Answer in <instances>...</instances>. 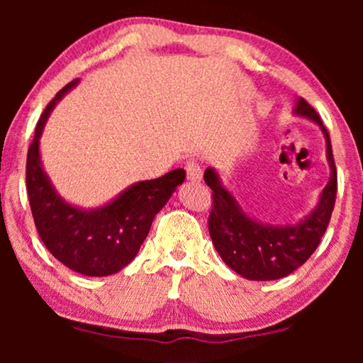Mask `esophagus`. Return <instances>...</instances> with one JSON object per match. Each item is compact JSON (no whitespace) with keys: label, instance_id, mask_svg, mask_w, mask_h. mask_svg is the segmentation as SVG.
<instances>
[{"label":"esophagus","instance_id":"34e87169","mask_svg":"<svg viewBox=\"0 0 363 363\" xmlns=\"http://www.w3.org/2000/svg\"><path fill=\"white\" fill-rule=\"evenodd\" d=\"M185 170H186V177L190 182H200L201 180V167L200 163L196 160H188V163L185 165Z\"/></svg>","mask_w":363,"mask_h":363}]
</instances>
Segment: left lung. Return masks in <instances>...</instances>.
I'll use <instances>...</instances> for the list:
<instances>
[{
	"instance_id": "left-lung-1",
	"label": "left lung",
	"mask_w": 363,
	"mask_h": 363,
	"mask_svg": "<svg viewBox=\"0 0 363 363\" xmlns=\"http://www.w3.org/2000/svg\"><path fill=\"white\" fill-rule=\"evenodd\" d=\"M296 113L319 123L327 140L330 180L322 191L319 206L296 226H267L251 220L240 203L221 186L213 168L205 172V183L211 188V211L208 230L218 255L238 274L251 281L281 279L312 256L329 226L337 196V170L330 137L319 113L306 99L297 101Z\"/></svg>"
}]
</instances>
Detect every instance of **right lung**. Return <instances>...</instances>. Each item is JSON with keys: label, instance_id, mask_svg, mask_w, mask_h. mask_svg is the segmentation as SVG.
<instances>
[{"label": "right lung", "instance_id": "obj_1", "mask_svg": "<svg viewBox=\"0 0 363 363\" xmlns=\"http://www.w3.org/2000/svg\"><path fill=\"white\" fill-rule=\"evenodd\" d=\"M76 82H69L56 94L36 123L26 160L29 206L39 238L57 261L84 276H111L137 256L153 218L185 180V170L177 168L155 180L138 182L117 200L94 211L62 201L41 167L39 137L49 112Z\"/></svg>", "mask_w": 363, "mask_h": 363}]
</instances>
